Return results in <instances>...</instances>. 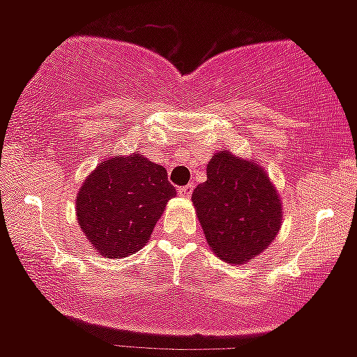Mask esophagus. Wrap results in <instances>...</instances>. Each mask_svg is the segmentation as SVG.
<instances>
[{"mask_svg": "<svg viewBox=\"0 0 357 357\" xmlns=\"http://www.w3.org/2000/svg\"><path fill=\"white\" fill-rule=\"evenodd\" d=\"M178 192L181 197H190V195H192V192H194V183H188V185H185V186H179Z\"/></svg>", "mask_w": 357, "mask_h": 357, "instance_id": "1", "label": "esophagus"}]
</instances>
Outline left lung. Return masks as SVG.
Here are the masks:
<instances>
[{"label": "left lung", "mask_w": 357, "mask_h": 357, "mask_svg": "<svg viewBox=\"0 0 357 357\" xmlns=\"http://www.w3.org/2000/svg\"><path fill=\"white\" fill-rule=\"evenodd\" d=\"M208 179L192 194L216 257L241 264L268 248L282 224V204L261 165L229 151L209 160Z\"/></svg>", "instance_id": "8db88e82"}]
</instances>
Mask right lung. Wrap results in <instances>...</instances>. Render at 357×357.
Returning a JSON list of instances; mask_svg holds the SVG:
<instances>
[{
    "mask_svg": "<svg viewBox=\"0 0 357 357\" xmlns=\"http://www.w3.org/2000/svg\"><path fill=\"white\" fill-rule=\"evenodd\" d=\"M176 195L167 171L139 153L103 160L82 183L77 220L93 248L126 257L148 243L163 209Z\"/></svg>",
    "mask_w": 357,
    "mask_h": 357,
    "instance_id": "right-lung-1",
    "label": "right lung"
}]
</instances>
